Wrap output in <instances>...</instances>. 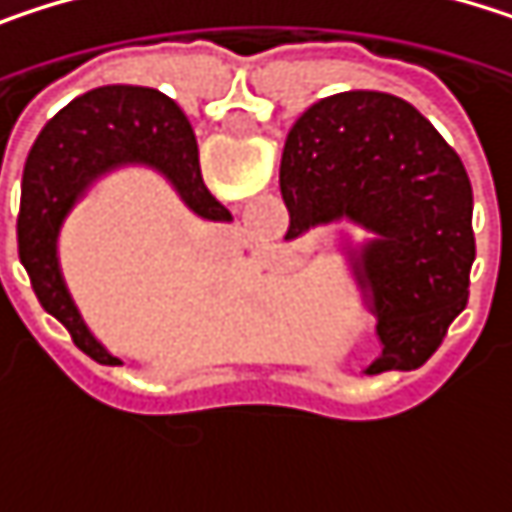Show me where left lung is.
I'll use <instances>...</instances> for the list:
<instances>
[{"label":"left lung","instance_id":"left-lung-1","mask_svg":"<svg viewBox=\"0 0 512 512\" xmlns=\"http://www.w3.org/2000/svg\"><path fill=\"white\" fill-rule=\"evenodd\" d=\"M278 180L290 213L284 240L332 228L376 317L382 356L367 373L421 367L468 302L474 198L457 151L412 103L344 91L293 124Z\"/></svg>","mask_w":512,"mask_h":512}]
</instances>
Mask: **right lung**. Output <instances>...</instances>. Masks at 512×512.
<instances>
[{
	"instance_id": "right-lung-1",
	"label": "right lung",
	"mask_w": 512,
	"mask_h": 512,
	"mask_svg": "<svg viewBox=\"0 0 512 512\" xmlns=\"http://www.w3.org/2000/svg\"><path fill=\"white\" fill-rule=\"evenodd\" d=\"M142 165L162 174L180 201L207 222H234L210 195L198 165L195 133L180 106L156 88L103 85L70 100L38 133L23 168L17 213L20 260L44 311L73 344L100 364H124L85 326L58 260V234L70 210L106 174Z\"/></svg>"
}]
</instances>
